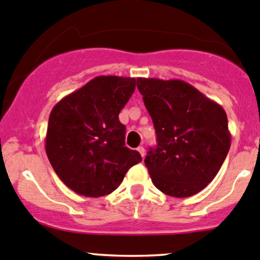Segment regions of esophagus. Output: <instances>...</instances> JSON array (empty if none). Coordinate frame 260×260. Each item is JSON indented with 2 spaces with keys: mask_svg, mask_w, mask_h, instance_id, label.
Wrapping results in <instances>:
<instances>
[{
  "mask_svg": "<svg viewBox=\"0 0 260 260\" xmlns=\"http://www.w3.org/2000/svg\"><path fill=\"white\" fill-rule=\"evenodd\" d=\"M137 151L140 152V154H141V156H142V157H145V153H146V152H145V148H143L142 146H140V147H138V148H137Z\"/></svg>",
  "mask_w": 260,
  "mask_h": 260,
  "instance_id": "1",
  "label": "esophagus"
}]
</instances>
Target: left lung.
<instances>
[{
	"instance_id": "8db88e82",
	"label": "left lung",
	"mask_w": 260,
	"mask_h": 260,
	"mask_svg": "<svg viewBox=\"0 0 260 260\" xmlns=\"http://www.w3.org/2000/svg\"><path fill=\"white\" fill-rule=\"evenodd\" d=\"M137 88L156 129L157 146L145 158L153 185L174 198L200 192L229 152L225 111L183 80L137 78Z\"/></svg>"
}]
</instances>
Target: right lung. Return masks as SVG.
Here are the masks:
<instances>
[{
	"instance_id": "1",
	"label": "right lung",
	"mask_w": 260,
	"mask_h": 260,
	"mask_svg": "<svg viewBox=\"0 0 260 260\" xmlns=\"http://www.w3.org/2000/svg\"><path fill=\"white\" fill-rule=\"evenodd\" d=\"M135 78L102 75L62 98L49 117L45 149L52 169L69 188L86 198L109 195L128 170L142 161L124 145L120 109Z\"/></svg>"
}]
</instances>
